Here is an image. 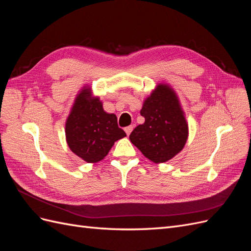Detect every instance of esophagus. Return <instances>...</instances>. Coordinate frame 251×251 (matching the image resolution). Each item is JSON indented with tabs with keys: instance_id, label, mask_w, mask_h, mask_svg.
<instances>
[{
	"instance_id": "1",
	"label": "esophagus",
	"mask_w": 251,
	"mask_h": 251,
	"mask_svg": "<svg viewBox=\"0 0 251 251\" xmlns=\"http://www.w3.org/2000/svg\"><path fill=\"white\" fill-rule=\"evenodd\" d=\"M133 128H134V126H128L125 127V132L126 133V135H127V136L131 134V132L133 131Z\"/></svg>"
}]
</instances>
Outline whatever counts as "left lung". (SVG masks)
I'll return each instance as SVG.
<instances>
[{"mask_svg": "<svg viewBox=\"0 0 251 251\" xmlns=\"http://www.w3.org/2000/svg\"><path fill=\"white\" fill-rule=\"evenodd\" d=\"M144 123L136 126L130 140L151 161L163 163L183 150L188 124L179 97L168 83L160 82L143 101Z\"/></svg>", "mask_w": 251, "mask_h": 251, "instance_id": "obj_1", "label": "left lung"}]
</instances>
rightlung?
<instances>
[{"label": "right lung", "instance_id": "obj_1", "mask_svg": "<svg viewBox=\"0 0 251 251\" xmlns=\"http://www.w3.org/2000/svg\"><path fill=\"white\" fill-rule=\"evenodd\" d=\"M65 133L68 147L88 163L102 160L115 141L126 136L118 126L115 114L103 110L102 101L87 85L75 97L66 120Z\"/></svg>", "mask_w": 251, "mask_h": 251}]
</instances>
